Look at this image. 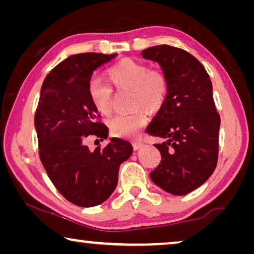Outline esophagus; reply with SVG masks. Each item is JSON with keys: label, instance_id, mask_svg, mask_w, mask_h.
<instances>
[{"label": "esophagus", "instance_id": "34e87169", "mask_svg": "<svg viewBox=\"0 0 254 254\" xmlns=\"http://www.w3.org/2000/svg\"><path fill=\"white\" fill-rule=\"evenodd\" d=\"M142 145H143L142 142H133V149L139 150L141 147H142Z\"/></svg>", "mask_w": 254, "mask_h": 254}]
</instances>
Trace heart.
<instances>
[{
    "instance_id": "heart-1",
    "label": "heart",
    "mask_w": 254,
    "mask_h": 254,
    "mask_svg": "<svg viewBox=\"0 0 254 254\" xmlns=\"http://www.w3.org/2000/svg\"><path fill=\"white\" fill-rule=\"evenodd\" d=\"M106 75L118 91H130L131 106H143L156 111L165 103L169 92V81L161 70L150 69L148 65L131 58H124L107 68ZM88 96L94 107L104 115L112 111L113 89L101 80L88 83ZM145 114L141 107L130 113L115 115L110 121L112 134L120 137H133L145 123Z\"/></svg>"
}]
</instances>
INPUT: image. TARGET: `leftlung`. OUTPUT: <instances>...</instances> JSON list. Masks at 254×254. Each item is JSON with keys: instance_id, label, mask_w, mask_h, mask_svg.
Returning a JSON list of instances; mask_svg holds the SVG:
<instances>
[{"instance_id": "obj_1", "label": "left lung", "mask_w": 254, "mask_h": 254, "mask_svg": "<svg viewBox=\"0 0 254 254\" xmlns=\"http://www.w3.org/2000/svg\"><path fill=\"white\" fill-rule=\"evenodd\" d=\"M141 55L157 62L169 81L166 101L147 127L148 134L167 140L154 144L161 161L150 177L167 192L186 195L216 168L221 119L212 81L204 66L186 50L160 45Z\"/></svg>"}]
</instances>
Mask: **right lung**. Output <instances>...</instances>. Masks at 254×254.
<instances>
[{
	"instance_id": "1",
	"label": "right lung",
	"mask_w": 254,
	"mask_h": 254,
	"mask_svg": "<svg viewBox=\"0 0 254 254\" xmlns=\"http://www.w3.org/2000/svg\"><path fill=\"white\" fill-rule=\"evenodd\" d=\"M115 57L85 53L66 58L47 75L34 115L39 157L48 177L60 194L80 207L109 198L118 185L120 165L133 152L132 144L119 137L94 151L86 145L89 135L102 141L109 135L87 87L93 71Z\"/></svg>"
}]
</instances>
